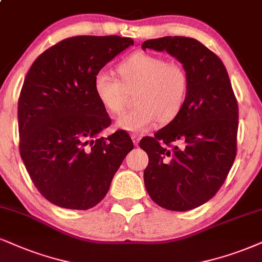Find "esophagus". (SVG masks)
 Listing matches in <instances>:
<instances>
[{
	"mask_svg": "<svg viewBox=\"0 0 262 262\" xmlns=\"http://www.w3.org/2000/svg\"><path fill=\"white\" fill-rule=\"evenodd\" d=\"M131 138H132V141H134L135 146H137L138 142H140V140H141V135H138V134H132V135H131Z\"/></svg>",
	"mask_w": 262,
	"mask_h": 262,
	"instance_id": "esophagus-1",
	"label": "esophagus"
}]
</instances>
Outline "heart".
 <instances>
[{
	"instance_id": "heart-1",
	"label": "heart",
	"mask_w": 262,
	"mask_h": 262,
	"mask_svg": "<svg viewBox=\"0 0 262 262\" xmlns=\"http://www.w3.org/2000/svg\"><path fill=\"white\" fill-rule=\"evenodd\" d=\"M120 80L109 72H98L93 91L101 105L111 115L124 111L128 92L136 91L137 106L122 114L118 126L122 130L147 131L158 121L170 122L180 114L188 95L189 79L181 64L146 52H136L116 67Z\"/></svg>"
}]
</instances>
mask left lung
Returning a JSON list of instances; mask_svg holds the SVG:
<instances>
[{
	"mask_svg": "<svg viewBox=\"0 0 262 262\" xmlns=\"http://www.w3.org/2000/svg\"><path fill=\"white\" fill-rule=\"evenodd\" d=\"M142 48L165 51L183 64L188 95L179 115L143 137L148 154L144 185L161 208L187 211L214 196L237 154L238 103L221 59L195 38L165 36Z\"/></svg>",
	"mask_w": 262,
	"mask_h": 262,
	"instance_id": "obj_1",
	"label": "left lung"
}]
</instances>
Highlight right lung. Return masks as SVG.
I'll return each mask as SVG.
<instances>
[{
	"instance_id": "obj_1",
	"label": "right lung",
	"mask_w": 262,
	"mask_h": 262,
	"mask_svg": "<svg viewBox=\"0 0 262 262\" xmlns=\"http://www.w3.org/2000/svg\"><path fill=\"white\" fill-rule=\"evenodd\" d=\"M134 46L128 37L74 36L36 58L18 99L19 151L42 196L66 209L87 210L108 193L122 160L134 149L112 124L93 91L96 74Z\"/></svg>"
}]
</instances>
